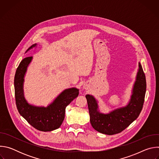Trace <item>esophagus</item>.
I'll use <instances>...</instances> for the list:
<instances>
[{"label": "esophagus", "mask_w": 159, "mask_h": 159, "mask_svg": "<svg viewBox=\"0 0 159 159\" xmlns=\"http://www.w3.org/2000/svg\"><path fill=\"white\" fill-rule=\"evenodd\" d=\"M84 87L85 89H87V87H87V85H84Z\"/></svg>", "instance_id": "esophagus-1"}]
</instances>
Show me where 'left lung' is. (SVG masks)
I'll return each mask as SVG.
<instances>
[{
    "label": "left lung",
    "instance_id": "left-lung-1",
    "mask_svg": "<svg viewBox=\"0 0 159 159\" xmlns=\"http://www.w3.org/2000/svg\"><path fill=\"white\" fill-rule=\"evenodd\" d=\"M139 69L134 84L132 95L128 105L118 108L108 114L98 111V101L91 95L85 96L90 115V122L96 131L106 134L119 133L137 119L143 108L146 93V79L142 66Z\"/></svg>",
    "mask_w": 159,
    "mask_h": 159
}]
</instances>
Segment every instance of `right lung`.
I'll list each match as a JSON object with an SVG mask.
<instances>
[{"instance_id":"obj_1","label":"right lung","mask_w":159,"mask_h":159,"mask_svg":"<svg viewBox=\"0 0 159 159\" xmlns=\"http://www.w3.org/2000/svg\"><path fill=\"white\" fill-rule=\"evenodd\" d=\"M33 44L26 52L35 47ZM33 57H29L19 63L14 77L16 104L19 114L32 126L42 131H50L58 128L65 118V108L79 95V89H65L47 107H38L28 103L24 97L23 82L27 68Z\"/></svg>"}]
</instances>
